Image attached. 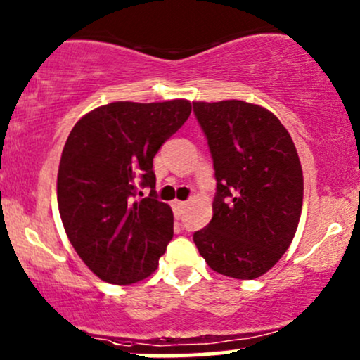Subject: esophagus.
I'll return each instance as SVG.
<instances>
[{"label": "esophagus", "instance_id": "esophagus-1", "mask_svg": "<svg viewBox=\"0 0 360 360\" xmlns=\"http://www.w3.org/2000/svg\"><path fill=\"white\" fill-rule=\"evenodd\" d=\"M184 208H186V201H179V200L172 201V210L176 219H181V215L184 213Z\"/></svg>", "mask_w": 360, "mask_h": 360}]
</instances>
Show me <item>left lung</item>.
I'll return each mask as SVG.
<instances>
[{
	"mask_svg": "<svg viewBox=\"0 0 360 360\" xmlns=\"http://www.w3.org/2000/svg\"><path fill=\"white\" fill-rule=\"evenodd\" d=\"M215 169L210 224L193 234L217 274L252 280L289 250L302 210V167L275 114L244 101L193 102Z\"/></svg>",
	"mask_w": 360,
	"mask_h": 360,
	"instance_id": "8db88e82",
	"label": "left lung"
}]
</instances>
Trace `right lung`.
Instances as JSON below:
<instances>
[{"instance_id": "1", "label": "right lung", "mask_w": 360, "mask_h": 360, "mask_svg": "<svg viewBox=\"0 0 360 360\" xmlns=\"http://www.w3.org/2000/svg\"><path fill=\"white\" fill-rule=\"evenodd\" d=\"M191 114L184 98L110 102L71 129L58 171V207L71 246L104 282L129 285L157 270L174 215L157 200L153 157ZM140 187H150L147 199Z\"/></svg>"}]
</instances>
